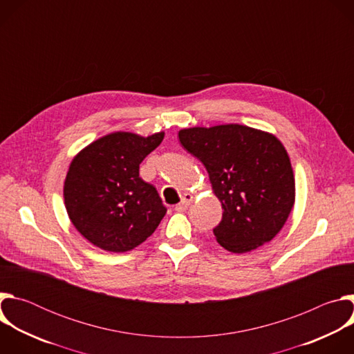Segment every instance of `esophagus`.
<instances>
[{
	"mask_svg": "<svg viewBox=\"0 0 354 354\" xmlns=\"http://www.w3.org/2000/svg\"><path fill=\"white\" fill-rule=\"evenodd\" d=\"M192 201H193V196H192L190 193H186V194L183 196V198H182L180 203L175 206V210H176V212H179V213L186 212V210H187V207L190 206Z\"/></svg>",
	"mask_w": 354,
	"mask_h": 354,
	"instance_id": "1",
	"label": "esophagus"
}]
</instances>
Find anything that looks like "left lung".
I'll list each match as a JSON object with an SVG mask.
<instances>
[{"mask_svg": "<svg viewBox=\"0 0 354 354\" xmlns=\"http://www.w3.org/2000/svg\"><path fill=\"white\" fill-rule=\"evenodd\" d=\"M178 136L206 167L221 201L223 220L213 230L217 242L245 254L272 241L295 201L294 172L281 141L242 124L182 129Z\"/></svg>", "mask_w": 354, "mask_h": 354, "instance_id": "left-lung-1", "label": "left lung"}]
</instances>
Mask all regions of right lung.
Returning <instances> with one entry per match:
<instances>
[{"instance_id": "obj_1", "label": "right lung", "mask_w": 354, "mask_h": 354, "mask_svg": "<svg viewBox=\"0 0 354 354\" xmlns=\"http://www.w3.org/2000/svg\"><path fill=\"white\" fill-rule=\"evenodd\" d=\"M164 136L115 131L82 148L71 161L64 205L77 231L92 245L116 254L127 252L157 230L167 209L138 169Z\"/></svg>"}]
</instances>
